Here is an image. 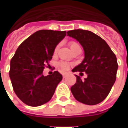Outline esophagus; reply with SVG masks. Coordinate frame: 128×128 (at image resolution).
I'll use <instances>...</instances> for the list:
<instances>
[{
    "mask_svg": "<svg viewBox=\"0 0 128 128\" xmlns=\"http://www.w3.org/2000/svg\"><path fill=\"white\" fill-rule=\"evenodd\" d=\"M66 73H64V74H63V75H62V76H63V78H66Z\"/></svg>",
    "mask_w": 128,
    "mask_h": 128,
    "instance_id": "1",
    "label": "esophagus"
}]
</instances>
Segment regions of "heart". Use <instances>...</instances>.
Segmentation results:
<instances>
[{"mask_svg": "<svg viewBox=\"0 0 128 128\" xmlns=\"http://www.w3.org/2000/svg\"><path fill=\"white\" fill-rule=\"evenodd\" d=\"M70 45V47L71 48V50H73V49H75L76 48L78 47H80V45L78 44V43H76L75 42H70L69 43ZM58 50V46H57L56 48V49H55V52H57V50ZM60 66L61 67V68L62 70H67L68 68V67H69V64L68 63H67V62H61L60 64Z\"/></svg>", "mask_w": 128, "mask_h": 128, "instance_id": "heart-1", "label": "heart"}]
</instances>
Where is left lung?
<instances>
[{
  "label": "left lung",
  "mask_w": 128,
  "mask_h": 128,
  "mask_svg": "<svg viewBox=\"0 0 128 128\" xmlns=\"http://www.w3.org/2000/svg\"><path fill=\"white\" fill-rule=\"evenodd\" d=\"M67 36L80 42L84 51L83 61L72 71L88 75L82 80L75 75L77 81L70 88L71 92L81 103L98 104L106 98L115 82L118 69L116 56L104 40L90 31L74 29L67 32Z\"/></svg>",
  "instance_id": "8db88e82"
}]
</instances>
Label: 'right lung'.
I'll return each instance as SVG.
<instances>
[{
	"mask_svg": "<svg viewBox=\"0 0 128 128\" xmlns=\"http://www.w3.org/2000/svg\"><path fill=\"white\" fill-rule=\"evenodd\" d=\"M66 33L40 30L26 38L16 51L10 62V78L16 94L25 104L40 106L52 98L62 75L58 71L47 76L42 73Z\"/></svg>",
	"mask_w": 128,
	"mask_h": 128,
	"instance_id": "add662e5",
	"label": "right lung"
}]
</instances>
